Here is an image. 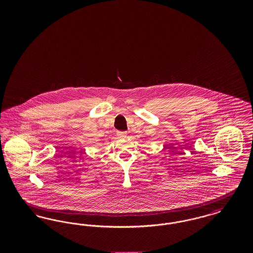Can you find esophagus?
<instances>
[{
  "label": "esophagus",
  "instance_id": "esophagus-1",
  "mask_svg": "<svg viewBox=\"0 0 253 253\" xmlns=\"http://www.w3.org/2000/svg\"><path fill=\"white\" fill-rule=\"evenodd\" d=\"M118 136L120 138H125L127 136V132H118Z\"/></svg>",
  "mask_w": 253,
  "mask_h": 253
}]
</instances>
